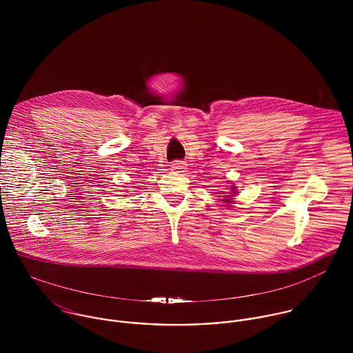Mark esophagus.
Returning a JSON list of instances; mask_svg holds the SVG:
<instances>
[{
	"mask_svg": "<svg viewBox=\"0 0 353 353\" xmlns=\"http://www.w3.org/2000/svg\"><path fill=\"white\" fill-rule=\"evenodd\" d=\"M171 168H172V170H175V171H178V172H182V171H183V168H185V163H183V161H181V160H175V161H172Z\"/></svg>",
	"mask_w": 353,
	"mask_h": 353,
	"instance_id": "esophagus-1",
	"label": "esophagus"
}]
</instances>
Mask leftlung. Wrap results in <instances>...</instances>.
Listing matches in <instances>:
<instances>
[{
  "label": "left lung",
  "instance_id": "obj_1",
  "mask_svg": "<svg viewBox=\"0 0 353 353\" xmlns=\"http://www.w3.org/2000/svg\"><path fill=\"white\" fill-rule=\"evenodd\" d=\"M232 189H234V188H232ZM231 197H232V196H228V199H230V200H224V201L228 202V203H230V202H232V201H231V200H232V199H231Z\"/></svg>",
  "mask_w": 353,
  "mask_h": 353
}]
</instances>
